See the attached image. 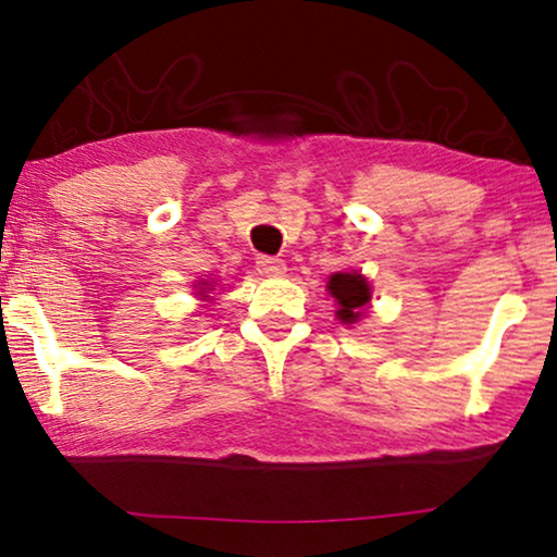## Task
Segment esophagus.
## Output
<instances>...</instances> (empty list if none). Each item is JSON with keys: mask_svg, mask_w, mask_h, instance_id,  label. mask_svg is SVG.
<instances>
[{"mask_svg": "<svg viewBox=\"0 0 557 557\" xmlns=\"http://www.w3.org/2000/svg\"><path fill=\"white\" fill-rule=\"evenodd\" d=\"M258 271L265 273V276H281V273L286 271V263L281 261V258H271V256H261L256 261Z\"/></svg>", "mask_w": 557, "mask_h": 557, "instance_id": "esophagus-1", "label": "esophagus"}]
</instances>
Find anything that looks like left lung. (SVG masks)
Returning <instances> with one entry per match:
<instances>
[{"instance_id":"left-lung-1","label":"left lung","mask_w":557,"mask_h":557,"mask_svg":"<svg viewBox=\"0 0 557 557\" xmlns=\"http://www.w3.org/2000/svg\"><path fill=\"white\" fill-rule=\"evenodd\" d=\"M330 294L337 299V317L345 324H355L362 317L364 304L370 301V284L360 273H334L330 278Z\"/></svg>"}]
</instances>
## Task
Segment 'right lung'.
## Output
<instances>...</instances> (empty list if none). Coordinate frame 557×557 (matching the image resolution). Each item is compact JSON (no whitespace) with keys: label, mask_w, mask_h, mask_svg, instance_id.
Masks as SVG:
<instances>
[{"label":"right lung","mask_w":557,"mask_h":557,"mask_svg":"<svg viewBox=\"0 0 557 557\" xmlns=\"http://www.w3.org/2000/svg\"><path fill=\"white\" fill-rule=\"evenodd\" d=\"M200 294H202V292H200Z\"/></svg>","instance_id":"right-lung-1"}]
</instances>
